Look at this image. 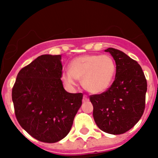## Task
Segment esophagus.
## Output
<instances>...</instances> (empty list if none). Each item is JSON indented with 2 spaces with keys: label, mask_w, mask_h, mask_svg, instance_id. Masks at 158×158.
I'll list each match as a JSON object with an SVG mask.
<instances>
[{
  "label": "esophagus",
  "mask_w": 158,
  "mask_h": 158,
  "mask_svg": "<svg viewBox=\"0 0 158 158\" xmlns=\"http://www.w3.org/2000/svg\"><path fill=\"white\" fill-rule=\"evenodd\" d=\"M89 97L87 96V95H83V98H82V102H85L89 101Z\"/></svg>",
  "instance_id": "34e87169"
}]
</instances>
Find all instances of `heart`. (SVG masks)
<instances>
[{
	"mask_svg": "<svg viewBox=\"0 0 158 158\" xmlns=\"http://www.w3.org/2000/svg\"><path fill=\"white\" fill-rule=\"evenodd\" d=\"M69 69L61 75L65 85L73 87L79 79L82 80L83 87L89 92L101 94L111 86L115 76L116 66L109 55L89 54L73 59Z\"/></svg>",
	"mask_w": 158,
	"mask_h": 158,
	"instance_id": "heart-1",
	"label": "heart"
}]
</instances>
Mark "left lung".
Wrapping results in <instances>:
<instances>
[{
	"label": "left lung",
	"instance_id": "obj_1",
	"mask_svg": "<svg viewBox=\"0 0 158 158\" xmlns=\"http://www.w3.org/2000/svg\"><path fill=\"white\" fill-rule=\"evenodd\" d=\"M115 61L116 74L111 87L90 96L97 126L111 135H121L133 128L145 108L147 80L141 66L122 51L108 48Z\"/></svg>",
	"mask_w": 158,
	"mask_h": 158
}]
</instances>
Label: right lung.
<instances>
[{"label": "right lung", "mask_w": 158, "mask_h": 158, "mask_svg": "<svg viewBox=\"0 0 158 158\" xmlns=\"http://www.w3.org/2000/svg\"><path fill=\"white\" fill-rule=\"evenodd\" d=\"M61 60V55L38 56L20 69L12 89L19 124L42 142L64 138L82 106V93H69L63 88Z\"/></svg>", "instance_id": "add662e5"}]
</instances>
